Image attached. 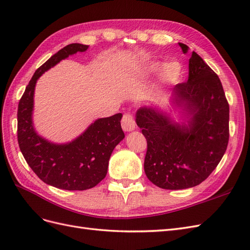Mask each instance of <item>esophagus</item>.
Instances as JSON below:
<instances>
[{
  "instance_id": "esophagus-1",
  "label": "esophagus",
  "mask_w": 250,
  "mask_h": 250,
  "mask_svg": "<svg viewBox=\"0 0 250 250\" xmlns=\"http://www.w3.org/2000/svg\"><path fill=\"white\" fill-rule=\"evenodd\" d=\"M122 128L126 132H129L135 129V121L130 113H126L122 119Z\"/></svg>"
}]
</instances>
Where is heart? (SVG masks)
I'll use <instances>...</instances> for the list:
<instances>
[{
	"instance_id": "1",
	"label": "heart",
	"mask_w": 250,
	"mask_h": 250,
	"mask_svg": "<svg viewBox=\"0 0 250 250\" xmlns=\"http://www.w3.org/2000/svg\"><path fill=\"white\" fill-rule=\"evenodd\" d=\"M162 65L160 63H153L147 67V74H155L161 70ZM183 76V66L178 62H170L166 63L162 71L161 78L165 84L173 85L179 82Z\"/></svg>"
}]
</instances>
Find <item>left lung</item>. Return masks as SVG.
<instances>
[{
    "mask_svg": "<svg viewBox=\"0 0 250 250\" xmlns=\"http://www.w3.org/2000/svg\"><path fill=\"white\" fill-rule=\"evenodd\" d=\"M178 44L187 54V44ZM176 111L179 119H174ZM135 122L148 144L146 176L166 190L201 184L228 148L229 106L221 81L195 52L188 59V81L173 88L169 105L141 107Z\"/></svg>",
    "mask_w": 250,
    "mask_h": 250,
    "instance_id": "left-lung-1",
    "label": "left lung"
}]
</instances>
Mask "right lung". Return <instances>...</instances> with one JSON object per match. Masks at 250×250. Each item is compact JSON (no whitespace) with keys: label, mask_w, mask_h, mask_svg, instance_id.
<instances>
[{"label":"right lung","mask_w":250,"mask_h":250,"mask_svg":"<svg viewBox=\"0 0 250 250\" xmlns=\"http://www.w3.org/2000/svg\"><path fill=\"white\" fill-rule=\"evenodd\" d=\"M86 44L71 43L59 50L37 69L21 98L18 109V141L29 167L43 183L67 191H83L106 176L113 149L125 138L121 127L122 113L97 119L76 139L53 143L36 132L33 124L34 90L42 75Z\"/></svg>","instance_id":"right-lung-1"}]
</instances>
